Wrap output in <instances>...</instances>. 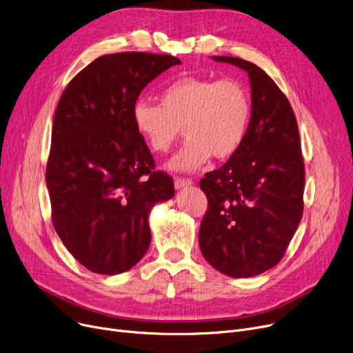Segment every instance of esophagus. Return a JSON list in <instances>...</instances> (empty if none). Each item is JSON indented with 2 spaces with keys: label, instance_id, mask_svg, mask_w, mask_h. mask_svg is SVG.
Listing matches in <instances>:
<instances>
[{
  "label": "esophagus",
  "instance_id": "34e87169",
  "mask_svg": "<svg viewBox=\"0 0 353 353\" xmlns=\"http://www.w3.org/2000/svg\"><path fill=\"white\" fill-rule=\"evenodd\" d=\"M193 184V181H192V179H174V188L177 189V190H180V189H184V188H189V186H192Z\"/></svg>",
  "mask_w": 353,
  "mask_h": 353
}]
</instances>
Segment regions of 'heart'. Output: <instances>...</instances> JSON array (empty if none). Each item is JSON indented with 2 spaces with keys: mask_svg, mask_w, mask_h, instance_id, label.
Returning <instances> with one entry per match:
<instances>
[{
  "mask_svg": "<svg viewBox=\"0 0 353 353\" xmlns=\"http://www.w3.org/2000/svg\"><path fill=\"white\" fill-rule=\"evenodd\" d=\"M252 117L248 90L236 80L183 77L160 92V104L140 99L133 107L137 132L156 153H165L183 134L169 169L194 172L212 156L233 157L246 140Z\"/></svg>",
  "mask_w": 353,
  "mask_h": 353,
  "instance_id": "1",
  "label": "heart"
}]
</instances>
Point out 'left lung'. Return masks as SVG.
<instances>
[{"label": "left lung", "instance_id": "1", "mask_svg": "<svg viewBox=\"0 0 353 353\" xmlns=\"http://www.w3.org/2000/svg\"><path fill=\"white\" fill-rule=\"evenodd\" d=\"M212 59L248 72L252 117L240 150L200 180L209 206L199 245L216 270L252 277L281 262L301 223L305 164L299 128L289 100L262 68L237 57Z\"/></svg>", "mask_w": 353, "mask_h": 353}]
</instances>
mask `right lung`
I'll return each instance as SVG.
<instances>
[{"label": "right lung", "mask_w": 353, "mask_h": 353, "mask_svg": "<svg viewBox=\"0 0 353 353\" xmlns=\"http://www.w3.org/2000/svg\"><path fill=\"white\" fill-rule=\"evenodd\" d=\"M169 54L117 52L90 63L65 87L54 114L46 180L52 225L88 270L119 274L150 246L148 213L174 196L133 121L141 90L167 68Z\"/></svg>", "instance_id": "1"}]
</instances>
